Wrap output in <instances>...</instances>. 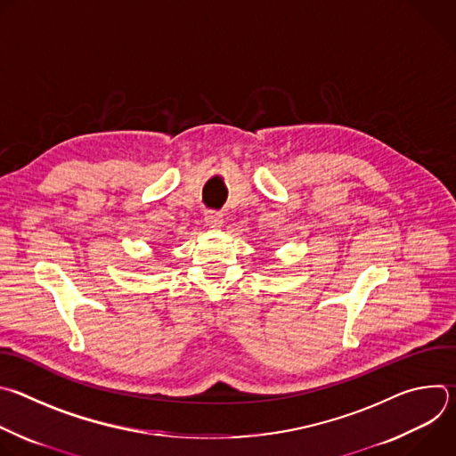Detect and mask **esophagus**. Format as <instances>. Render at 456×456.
Masks as SVG:
<instances>
[{
    "label": "esophagus",
    "instance_id": "34e87169",
    "mask_svg": "<svg viewBox=\"0 0 456 456\" xmlns=\"http://www.w3.org/2000/svg\"><path fill=\"white\" fill-rule=\"evenodd\" d=\"M206 224L211 229H220L224 225V215L218 211H208L206 213Z\"/></svg>",
    "mask_w": 456,
    "mask_h": 456
}]
</instances>
